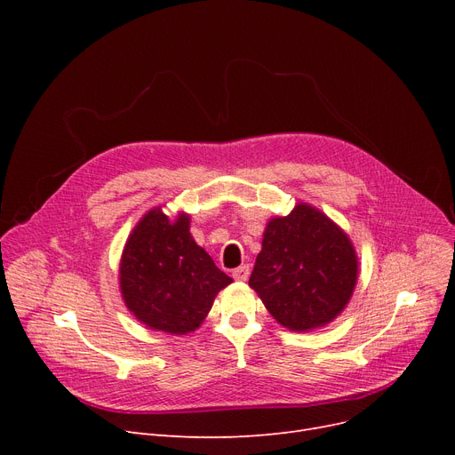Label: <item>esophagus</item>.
<instances>
[{
    "instance_id": "esophagus-1",
    "label": "esophagus",
    "mask_w": 455,
    "mask_h": 455,
    "mask_svg": "<svg viewBox=\"0 0 455 455\" xmlns=\"http://www.w3.org/2000/svg\"><path fill=\"white\" fill-rule=\"evenodd\" d=\"M249 275H251V267H249V266H240V267H235V269L232 271V276H234L235 280H242V282H245V280L249 278Z\"/></svg>"
}]
</instances>
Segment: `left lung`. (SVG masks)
<instances>
[{
    "label": "left lung",
    "mask_w": 455,
    "mask_h": 455,
    "mask_svg": "<svg viewBox=\"0 0 455 455\" xmlns=\"http://www.w3.org/2000/svg\"><path fill=\"white\" fill-rule=\"evenodd\" d=\"M355 278L348 235L323 212L299 204L269 221L249 285L282 326L307 331L343 312Z\"/></svg>",
    "instance_id": "left-lung-1"
}]
</instances>
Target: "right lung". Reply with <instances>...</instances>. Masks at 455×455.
I'll use <instances>...</instances> for the list:
<instances>
[{"label": "right lung", "instance_id": "right-lung-1", "mask_svg": "<svg viewBox=\"0 0 455 455\" xmlns=\"http://www.w3.org/2000/svg\"><path fill=\"white\" fill-rule=\"evenodd\" d=\"M232 282L189 234V218L172 221L155 208L129 235L119 285L138 321L167 333L199 328L215 295Z\"/></svg>", "mask_w": 455, "mask_h": 455}]
</instances>
